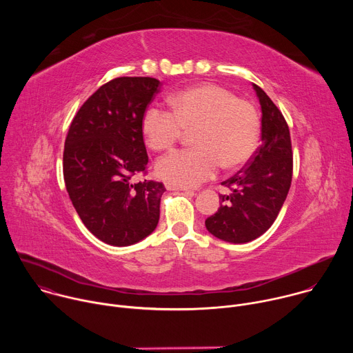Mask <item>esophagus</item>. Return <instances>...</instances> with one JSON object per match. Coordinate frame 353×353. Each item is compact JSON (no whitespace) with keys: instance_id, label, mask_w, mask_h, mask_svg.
I'll return each instance as SVG.
<instances>
[{"instance_id":"1","label":"esophagus","mask_w":353,"mask_h":353,"mask_svg":"<svg viewBox=\"0 0 353 353\" xmlns=\"http://www.w3.org/2000/svg\"><path fill=\"white\" fill-rule=\"evenodd\" d=\"M166 188L168 190H173V191H184V192H191L190 188L187 187H183V185H177V184H173V183H166Z\"/></svg>"}]
</instances>
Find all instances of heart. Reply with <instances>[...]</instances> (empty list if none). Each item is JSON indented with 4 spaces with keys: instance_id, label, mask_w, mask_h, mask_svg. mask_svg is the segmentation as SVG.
I'll use <instances>...</instances> for the list:
<instances>
[{
    "instance_id": "heart-1",
    "label": "heart",
    "mask_w": 353,
    "mask_h": 353,
    "mask_svg": "<svg viewBox=\"0 0 353 353\" xmlns=\"http://www.w3.org/2000/svg\"><path fill=\"white\" fill-rule=\"evenodd\" d=\"M170 112L149 108L142 134L152 150H166L184 131H192L195 148L162 157L157 173L163 180L192 187L212 179L219 168L236 170L254 155L261 130L257 108L232 90L205 83L185 88L169 97Z\"/></svg>"
}]
</instances>
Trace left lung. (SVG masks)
<instances>
[{"label":"left lung","instance_id":"left-lung-1","mask_svg":"<svg viewBox=\"0 0 353 353\" xmlns=\"http://www.w3.org/2000/svg\"><path fill=\"white\" fill-rule=\"evenodd\" d=\"M261 145L248 163L222 183L229 194L219 195L222 204L205 221L215 237L229 243H247L265 233L276 219L292 183L293 154L288 123L259 86Z\"/></svg>","mask_w":353,"mask_h":353}]
</instances>
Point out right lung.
<instances>
[{"label":"right lung","mask_w":353,"mask_h":353,"mask_svg":"<svg viewBox=\"0 0 353 353\" xmlns=\"http://www.w3.org/2000/svg\"><path fill=\"white\" fill-rule=\"evenodd\" d=\"M159 86L150 77L109 81L81 106L65 138L63 173L72 205L88 230L110 245L138 243L159 222L163 183H131L146 174L142 117Z\"/></svg>","instance_id":"obj_1"}]
</instances>
